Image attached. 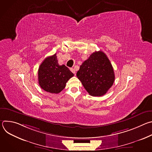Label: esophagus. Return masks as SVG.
<instances>
[{
	"label": "esophagus",
	"instance_id": "1",
	"mask_svg": "<svg viewBox=\"0 0 152 152\" xmlns=\"http://www.w3.org/2000/svg\"><path fill=\"white\" fill-rule=\"evenodd\" d=\"M70 70H71V72H72L73 74H75L76 71H75V70L74 69H70Z\"/></svg>",
	"mask_w": 152,
	"mask_h": 152
}]
</instances>
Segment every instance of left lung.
I'll return each instance as SVG.
<instances>
[{
    "label": "left lung",
    "mask_w": 152,
    "mask_h": 152,
    "mask_svg": "<svg viewBox=\"0 0 152 152\" xmlns=\"http://www.w3.org/2000/svg\"><path fill=\"white\" fill-rule=\"evenodd\" d=\"M76 76L86 91L92 96L105 94L115 80L112 64L102 51L93 53L85 60L80 66Z\"/></svg>",
    "instance_id": "1"
}]
</instances>
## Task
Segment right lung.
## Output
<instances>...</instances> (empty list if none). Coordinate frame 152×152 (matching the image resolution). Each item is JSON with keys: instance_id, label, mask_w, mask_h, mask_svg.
Here are the masks:
<instances>
[{"instance_id": "add662e5", "label": "right lung", "mask_w": 152, "mask_h": 152, "mask_svg": "<svg viewBox=\"0 0 152 152\" xmlns=\"http://www.w3.org/2000/svg\"><path fill=\"white\" fill-rule=\"evenodd\" d=\"M73 76V73L65 65L59 66L56 54L45 59L38 72L41 88L53 94H58L63 90L67 81Z\"/></svg>"}]
</instances>
